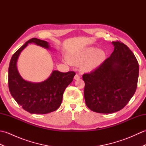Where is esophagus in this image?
Instances as JSON below:
<instances>
[{
	"label": "esophagus",
	"instance_id": "34e87169",
	"mask_svg": "<svg viewBox=\"0 0 146 146\" xmlns=\"http://www.w3.org/2000/svg\"><path fill=\"white\" fill-rule=\"evenodd\" d=\"M80 78H81V77H80V76L78 75V74H76L75 77H74V78H75V80H79V79H80Z\"/></svg>",
	"mask_w": 146,
	"mask_h": 146
}]
</instances>
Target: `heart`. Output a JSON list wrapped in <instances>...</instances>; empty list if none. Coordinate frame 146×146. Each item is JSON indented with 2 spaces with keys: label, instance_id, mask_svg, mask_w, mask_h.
<instances>
[{
  "label": "heart",
  "instance_id": "heart-1",
  "mask_svg": "<svg viewBox=\"0 0 146 146\" xmlns=\"http://www.w3.org/2000/svg\"><path fill=\"white\" fill-rule=\"evenodd\" d=\"M106 58L105 52L94 47L85 48L79 52L70 54L68 61L71 64H82V69L85 71H91L104 63Z\"/></svg>",
  "mask_w": 146,
  "mask_h": 146
}]
</instances>
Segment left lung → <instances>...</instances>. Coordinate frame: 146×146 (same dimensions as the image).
I'll return each mask as SVG.
<instances>
[{"label":"left lung","instance_id":"obj_1","mask_svg":"<svg viewBox=\"0 0 146 146\" xmlns=\"http://www.w3.org/2000/svg\"><path fill=\"white\" fill-rule=\"evenodd\" d=\"M110 56L94 71L85 73L86 106L97 113H111L124 107L137 86L139 63L135 55L120 41H113Z\"/></svg>","mask_w":146,"mask_h":146}]
</instances>
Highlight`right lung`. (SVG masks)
<instances>
[{
	"label": "right lung",
	"mask_w": 146,
	"mask_h": 146,
	"mask_svg": "<svg viewBox=\"0 0 146 146\" xmlns=\"http://www.w3.org/2000/svg\"><path fill=\"white\" fill-rule=\"evenodd\" d=\"M31 42L45 48H49L48 42L37 38L31 39L22 46L12 56L9 64V88L12 97L24 110L31 113L46 114L60 107L64 90L72 82L75 72L62 73L55 70L42 82L25 81L18 72L17 61L21 51Z\"/></svg>",
	"instance_id": "1"
}]
</instances>
